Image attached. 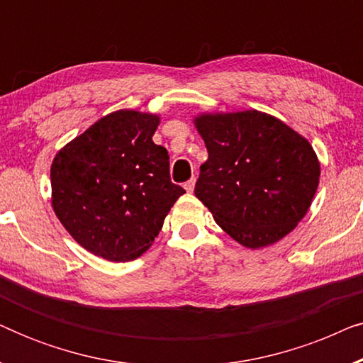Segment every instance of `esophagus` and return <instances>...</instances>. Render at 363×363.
<instances>
[{"label":"esophagus","mask_w":363,"mask_h":363,"mask_svg":"<svg viewBox=\"0 0 363 363\" xmlns=\"http://www.w3.org/2000/svg\"><path fill=\"white\" fill-rule=\"evenodd\" d=\"M185 190H186L188 193H191L193 190H195V178H191V180H188V182L185 183Z\"/></svg>","instance_id":"1"}]
</instances>
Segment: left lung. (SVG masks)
<instances>
[{
  "instance_id": "1",
  "label": "left lung",
  "mask_w": 363,
  "mask_h": 363,
  "mask_svg": "<svg viewBox=\"0 0 363 363\" xmlns=\"http://www.w3.org/2000/svg\"><path fill=\"white\" fill-rule=\"evenodd\" d=\"M195 125L208 148L195 195L218 225L251 250L294 230L319 185L311 143L259 111L203 113Z\"/></svg>"
}]
</instances>
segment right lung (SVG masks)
Instances as JSON below:
<instances>
[{"instance_id":"add662e5","label":"right lung","mask_w":363,"mask_h":363,"mask_svg":"<svg viewBox=\"0 0 363 363\" xmlns=\"http://www.w3.org/2000/svg\"><path fill=\"white\" fill-rule=\"evenodd\" d=\"M160 118L117 111L69 142L51 167L52 208L74 240L108 261H132L158 236L185 190L153 143Z\"/></svg>"}]
</instances>
